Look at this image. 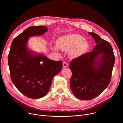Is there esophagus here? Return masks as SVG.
<instances>
[{
    "mask_svg": "<svg viewBox=\"0 0 123 123\" xmlns=\"http://www.w3.org/2000/svg\"><path fill=\"white\" fill-rule=\"evenodd\" d=\"M68 66V64L66 62H64L63 63V68H66Z\"/></svg>",
    "mask_w": 123,
    "mask_h": 123,
    "instance_id": "obj_1",
    "label": "esophagus"
}]
</instances>
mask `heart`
I'll list each match as a JSON object with an SVG mask.
<instances>
[{
	"instance_id": "b5f03b06",
	"label": "heart",
	"mask_w": 123,
	"mask_h": 123,
	"mask_svg": "<svg viewBox=\"0 0 123 123\" xmlns=\"http://www.w3.org/2000/svg\"><path fill=\"white\" fill-rule=\"evenodd\" d=\"M57 47L63 51H69V56L75 58L84 54L89 47V43L82 36L72 34L60 37L56 41ZM56 50L57 48L54 47Z\"/></svg>"
}]
</instances>
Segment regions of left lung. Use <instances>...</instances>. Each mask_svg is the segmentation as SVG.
<instances>
[{"label":"left lung","mask_w":123,"mask_h":123,"mask_svg":"<svg viewBox=\"0 0 123 123\" xmlns=\"http://www.w3.org/2000/svg\"><path fill=\"white\" fill-rule=\"evenodd\" d=\"M88 33L96 45L92 51L71 62V89L76 98L90 100L102 93L110 82L115 58L111 44L94 32Z\"/></svg>","instance_id":"obj_1"}]
</instances>
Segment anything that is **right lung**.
<instances>
[{"label":"right lung","mask_w":123,"mask_h":123,"mask_svg":"<svg viewBox=\"0 0 123 123\" xmlns=\"http://www.w3.org/2000/svg\"><path fill=\"white\" fill-rule=\"evenodd\" d=\"M47 31L45 26L26 29L12 41L8 56L13 83L22 94L32 99H39L47 94L53 77L62 68L61 61L49 59L27 47L30 37L42 35Z\"/></svg>","instance_id":"add662e5"}]
</instances>
